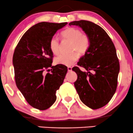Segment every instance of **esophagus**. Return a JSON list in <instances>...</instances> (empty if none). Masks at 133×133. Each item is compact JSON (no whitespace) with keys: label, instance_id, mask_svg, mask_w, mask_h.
<instances>
[{"label":"esophagus","instance_id":"1","mask_svg":"<svg viewBox=\"0 0 133 133\" xmlns=\"http://www.w3.org/2000/svg\"><path fill=\"white\" fill-rule=\"evenodd\" d=\"M68 70L69 72H71L72 71V68L71 67H68Z\"/></svg>","mask_w":133,"mask_h":133}]
</instances>
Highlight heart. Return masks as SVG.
<instances>
[{"label":"heart","instance_id":"obj_1","mask_svg":"<svg viewBox=\"0 0 133 133\" xmlns=\"http://www.w3.org/2000/svg\"><path fill=\"white\" fill-rule=\"evenodd\" d=\"M62 39L71 42V51H76L81 54H84L89 49L90 39L86 34L82 33L81 30L76 27H69L61 32ZM49 47L54 54H57L59 51V42L57 38L52 37L49 42ZM78 59L75 52L69 54H61L55 59V63L66 66H71Z\"/></svg>","mask_w":133,"mask_h":133}]
</instances>
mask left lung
I'll return each mask as SVG.
<instances>
[{"mask_svg": "<svg viewBox=\"0 0 133 133\" xmlns=\"http://www.w3.org/2000/svg\"><path fill=\"white\" fill-rule=\"evenodd\" d=\"M69 25L80 27L89 36L90 45L77 62L87 72L74 67L77 79L74 82L79 98L92 109L104 106L116 92L119 62L116 50L106 32L99 25L88 21H74Z\"/></svg>", "mask_w": 133, "mask_h": 133, "instance_id": "obj_1", "label": "left lung"}]
</instances>
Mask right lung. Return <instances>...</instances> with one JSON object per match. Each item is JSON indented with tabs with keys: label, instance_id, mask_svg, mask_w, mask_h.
Here are the masks:
<instances>
[{
	"label": "right lung",
	"instance_id": "add662e5",
	"mask_svg": "<svg viewBox=\"0 0 133 133\" xmlns=\"http://www.w3.org/2000/svg\"><path fill=\"white\" fill-rule=\"evenodd\" d=\"M66 24H36L25 32L15 49L12 62L17 87L27 103L39 110H45L55 103L56 91L68 72L65 65L52 66L53 53L49 47L56 32Z\"/></svg>",
	"mask_w": 133,
	"mask_h": 133
}]
</instances>
